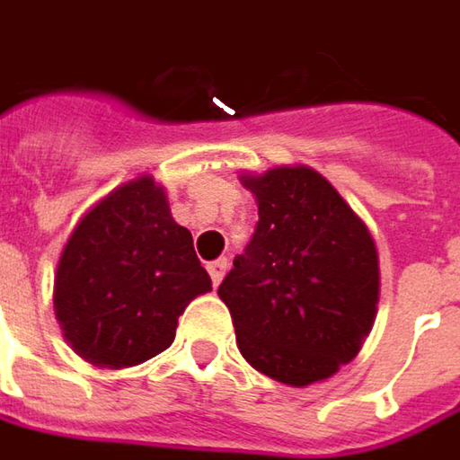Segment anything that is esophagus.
Here are the masks:
<instances>
[{
    "mask_svg": "<svg viewBox=\"0 0 460 460\" xmlns=\"http://www.w3.org/2000/svg\"><path fill=\"white\" fill-rule=\"evenodd\" d=\"M226 270H229V261L226 260H214L208 264V275H211V282H214V288L221 285V279L226 275Z\"/></svg>",
    "mask_w": 460,
    "mask_h": 460,
    "instance_id": "obj_1",
    "label": "esophagus"
}]
</instances>
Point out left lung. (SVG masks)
Listing matches in <instances>:
<instances>
[{
	"label": "left lung",
	"mask_w": 460,
	"mask_h": 460,
	"mask_svg": "<svg viewBox=\"0 0 460 460\" xmlns=\"http://www.w3.org/2000/svg\"><path fill=\"white\" fill-rule=\"evenodd\" d=\"M260 221L218 285L236 346L257 372L308 387L357 357L379 303L367 224L308 165L242 175Z\"/></svg>",
	"instance_id": "1"
}]
</instances>
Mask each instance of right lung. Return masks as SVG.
<instances>
[{
  "mask_svg": "<svg viewBox=\"0 0 460 460\" xmlns=\"http://www.w3.org/2000/svg\"><path fill=\"white\" fill-rule=\"evenodd\" d=\"M211 290L190 231L150 175L114 188L60 252L53 305L63 336L96 367H135L165 351L182 310Z\"/></svg>",
  "mask_w": 460,
  "mask_h": 460,
  "instance_id": "1",
  "label": "right lung"
}]
</instances>
